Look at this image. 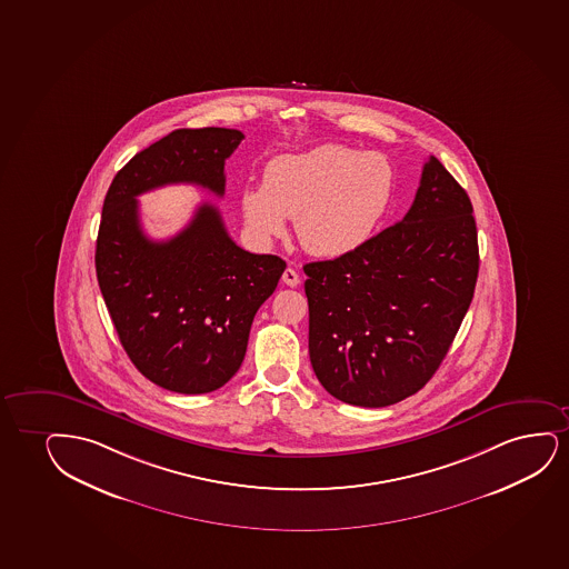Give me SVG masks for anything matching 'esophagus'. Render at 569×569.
<instances>
[{"mask_svg": "<svg viewBox=\"0 0 569 569\" xmlns=\"http://www.w3.org/2000/svg\"><path fill=\"white\" fill-rule=\"evenodd\" d=\"M282 282L287 287H298L300 284V274L296 273L292 267H288V269H284V273H282Z\"/></svg>", "mask_w": 569, "mask_h": 569, "instance_id": "esophagus-1", "label": "esophagus"}]
</instances>
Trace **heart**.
<instances>
[{
  "label": "heart",
  "instance_id": "heart-1",
  "mask_svg": "<svg viewBox=\"0 0 569 569\" xmlns=\"http://www.w3.org/2000/svg\"><path fill=\"white\" fill-rule=\"evenodd\" d=\"M238 202L259 242L282 237L290 217L308 252L340 258L382 229L396 202L395 166L375 151L317 146L269 161L263 182L246 184Z\"/></svg>",
  "mask_w": 569,
  "mask_h": 569
}]
</instances>
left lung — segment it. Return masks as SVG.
I'll list each match as a JSON object with an SVG mask.
<instances>
[{"instance_id": "1", "label": "left lung", "mask_w": 569, "mask_h": 569, "mask_svg": "<svg viewBox=\"0 0 569 569\" xmlns=\"http://www.w3.org/2000/svg\"><path fill=\"white\" fill-rule=\"evenodd\" d=\"M303 273L311 367L325 390L361 408L400 402L439 369L473 300L479 246L468 192L431 156L402 221Z\"/></svg>"}]
</instances>
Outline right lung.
I'll return each mask as SVG.
<instances>
[{
	"label": "right lung",
	"instance_id": "right-lung-1",
	"mask_svg": "<svg viewBox=\"0 0 569 569\" xmlns=\"http://www.w3.org/2000/svg\"><path fill=\"white\" fill-rule=\"evenodd\" d=\"M240 130L179 129L137 153L109 187L96 242V274L130 361L180 395L221 389L244 360L253 316L273 295L284 259L250 253L202 203L169 240L146 237L137 196L166 184L224 194V161Z\"/></svg>",
	"mask_w": 569,
	"mask_h": 569
}]
</instances>
